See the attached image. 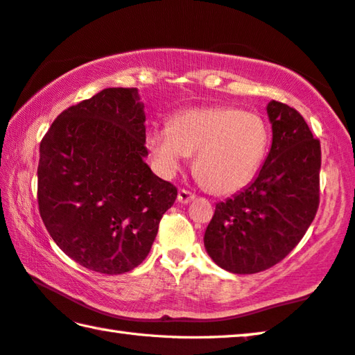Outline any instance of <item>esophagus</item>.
<instances>
[{
	"label": "esophagus",
	"instance_id": "1",
	"mask_svg": "<svg viewBox=\"0 0 355 355\" xmlns=\"http://www.w3.org/2000/svg\"><path fill=\"white\" fill-rule=\"evenodd\" d=\"M196 198V196L192 194V192H189V191H186V189H180L178 191V196H177V200L180 203H189V202H192V200Z\"/></svg>",
	"mask_w": 355,
	"mask_h": 355
}]
</instances>
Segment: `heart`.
Listing matches in <instances>:
<instances>
[{
    "label": "heart",
    "instance_id": "b5f03b06",
    "mask_svg": "<svg viewBox=\"0 0 355 355\" xmlns=\"http://www.w3.org/2000/svg\"><path fill=\"white\" fill-rule=\"evenodd\" d=\"M147 147L158 171L171 177L192 153L194 173L214 194H233L256 175L268 149L259 114L234 107H202L177 113L171 125L152 128Z\"/></svg>",
    "mask_w": 355,
    "mask_h": 355
}]
</instances>
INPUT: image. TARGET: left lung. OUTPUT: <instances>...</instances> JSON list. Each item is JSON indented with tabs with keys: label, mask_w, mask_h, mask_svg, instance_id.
<instances>
[{
	"label": "left lung",
	"mask_w": 355,
	"mask_h": 355,
	"mask_svg": "<svg viewBox=\"0 0 355 355\" xmlns=\"http://www.w3.org/2000/svg\"><path fill=\"white\" fill-rule=\"evenodd\" d=\"M267 114L273 138L266 161L247 188L216 205L203 237L211 259L237 275L284 259L320 203V141L295 108L270 101Z\"/></svg>",
	"instance_id": "obj_1"
}]
</instances>
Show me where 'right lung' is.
<instances>
[{"label": "right lung", "mask_w": 355, "mask_h": 355, "mask_svg": "<svg viewBox=\"0 0 355 355\" xmlns=\"http://www.w3.org/2000/svg\"><path fill=\"white\" fill-rule=\"evenodd\" d=\"M138 88H105L62 112L40 143L38 208L82 267L127 273L146 259L177 188L147 166Z\"/></svg>", "instance_id": "right-lung-1"}]
</instances>
